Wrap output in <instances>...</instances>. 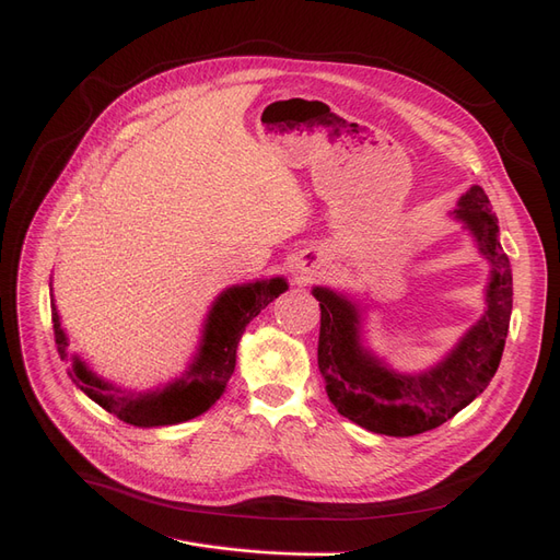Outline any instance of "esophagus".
<instances>
[{
  "label": "esophagus",
  "mask_w": 560,
  "mask_h": 560,
  "mask_svg": "<svg viewBox=\"0 0 560 560\" xmlns=\"http://www.w3.org/2000/svg\"><path fill=\"white\" fill-rule=\"evenodd\" d=\"M302 279H310V269H302Z\"/></svg>",
  "instance_id": "34e87169"
}]
</instances>
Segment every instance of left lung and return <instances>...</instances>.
Segmentation results:
<instances>
[{
    "instance_id": "obj_1",
    "label": "left lung",
    "mask_w": 560,
    "mask_h": 560,
    "mask_svg": "<svg viewBox=\"0 0 560 560\" xmlns=\"http://www.w3.org/2000/svg\"><path fill=\"white\" fill-rule=\"evenodd\" d=\"M453 218L465 225L490 262L488 310L434 369L401 375L361 345V312L330 289H314L322 307L318 371L330 404L347 420L385 436H415L436 429L481 394L504 351L511 318V265L500 244L498 215L483 187L462 195Z\"/></svg>"
}]
</instances>
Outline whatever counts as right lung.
Listing matches in <instances>:
<instances>
[{
	"label": "right lung",
	"instance_id": "1",
	"mask_svg": "<svg viewBox=\"0 0 560 560\" xmlns=\"http://www.w3.org/2000/svg\"><path fill=\"white\" fill-rule=\"evenodd\" d=\"M283 291H289V283L281 277L232 285V289L222 291L220 298L213 302L209 318H206L203 338L195 361L189 363V369L180 380L171 382L164 389L129 396L121 389L112 387L109 382L101 380L98 375H93L79 357H72L68 375L91 401H95L107 412L117 415L126 424L166 427L187 422L209 410L222 396V392H225L236 365V347L246 326L260 314V310H265L269 302L279 298ZM51 322L58 354L62 361H68V338L60 328V316L56 310L54 295Z\"/></svg>",
	"mask_w": 560,
	"mask_h": 560
}]
</instances>
